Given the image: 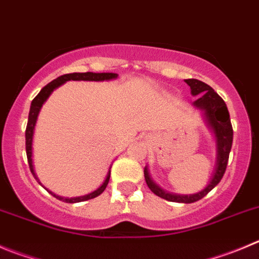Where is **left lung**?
<instances>
[{
	"label": "left lung",
	"mask_w": 259,
	"mask_h": 259,
	"mask_svg": "<svg viewBox=\"0 0 259 259\" xmlns=\"http://www.w3.org/2000/svg\"><path fill=\"white\" fill-rule=\"evenodd\" d=\"M186 82L191 86L192 95H202L193 104L205 112L206 119H207L210 127L212 128V131L215 132L216 144H218V161H216V169L212 179L210 181L208 186L199 193L189 194V196H179V194L166 193L161 188H159L150 178L147 168H145L144 174L147 186L151 189L152 193H155L156 196L170 202L193 203V202L203 198L223 179L226 166H228L231 145H233V125H231L230 115H229V110L225 102L218 93H215V90L211 86L202 82V81L196 80V78H188V80H186Z\"/></svg>",
	"instance_id": "obj_1"
}]
</instances>
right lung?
<instances>
[{
    "instance_id": "obj_1",
    "label": "right lung",
    "mask_w": 259,
    "mask_h": 259,
    "mask_svg": "<svg viewBox=\"0 0 259 259\" xmlns=\"http://www.w3.org/2000/svg\"><path fill=\"white\" fill-rule=\"evenodd\" d=\"M117 73H112V72H103V73H94V72H73V73H66V75L60 76L57 77L56 80H53L52 82H49L48 85L44 86L43 89L40 90L38 95L33 99L30 105V112H29V118H28V124H26V131H25V146H26V156H28V162H29V168H30L31 174L34 176V178L38 181L36 178L35 173H34V166H33V159H31V145H33V135H34V128H35V123H36V118H38L39 114V110H40L41 105L43 103L48 99V97L51 95L52 91L54 90L56 88L61 86L62 83H65L66 81H70V80H83V81H104V80H112V78L117 77ZM110 178V170L108 173L107 178H105L104 183L97 189V191L91 192V193L86 194V196L82 197H75V198H65V197H60V196H56L53 194L52 192H49L48 189L47 191L49 192L51 194H53L54 197L57 199H61V201L66 202V203H76V202H82V201H88V199L91 198H95L98 197L99 194H102L104 192V189L107 188L108 186V182H109ZM39 182V181H38ZM40 183V182H39Z\"/></svg>"
}]
</instances>
